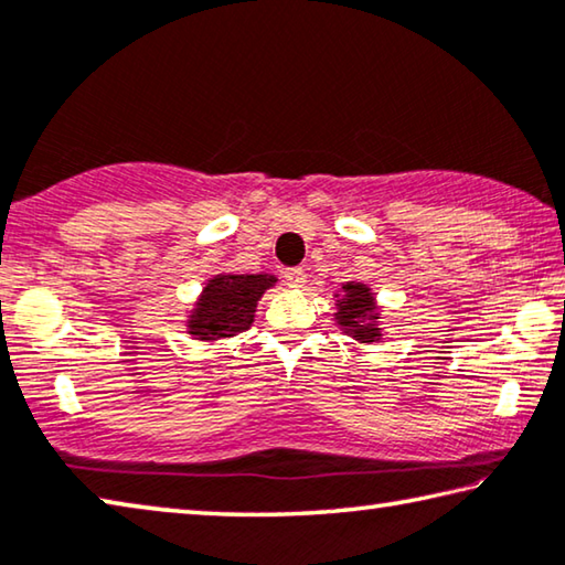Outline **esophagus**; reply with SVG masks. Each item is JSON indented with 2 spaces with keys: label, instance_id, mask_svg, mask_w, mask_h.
I'll list each match as a JSON object with an SVG mask.
<instances>
[{
  "label": "esophagus",
  "instance_id": "esophagus-1",
  "mask_svg": "<svg viewBox=\"0 0 565 565\" xmlns=\"http://www.w3.org/2000/svg\"><path fill=\"white\" fill-rule=\"evenodd\" d=\"M284 279H286V284H289V286H294V289H301V286L307 284V274H303V268L294 266V268H286Z\"/></svg>",
  "mask_w": 565,
  "mask_h": 565
}]
</instances>
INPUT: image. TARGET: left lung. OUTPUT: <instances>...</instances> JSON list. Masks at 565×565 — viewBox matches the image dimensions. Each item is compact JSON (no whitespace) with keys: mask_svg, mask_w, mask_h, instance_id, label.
Returning <instances> with one entry per match:
<instances>
[{"mask_svg":"<svg viewBox=\"0 0 565 565\" xmlns=\"http://www.w3.org/2000/svg\"><path fill=\"white\" fill-rule=\"evenodd\" d=\"M337 319L349 334L362 339V342H374L382 337L377 324H374V319H380L374 315V299L364 284L344 286V299L337 303Z\"/></svg>","mask_w":565,"mask_h":565,"instance_id":"8db88e82","label":"left lung"}]
</instances>
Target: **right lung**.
<instances>
[{
    "instance_id": "1",
    "label": "right lung",
    "mask_w": 565,
    "mask_h": 565,
    "mask_svg": "<svg viewBox=\"0 0 565 565\" xmlns=\"http://www.w3.org/2000/svg\"><path fill=\"white\" fill-rule=\"evenodd\" d=\"M274 281V276L264 274H223L211 279L203 289L199 309L188 321L191 334L211 342V339L234 337L248 329L254 321L256 301Z\"/></svg>"
}]
</instances>
